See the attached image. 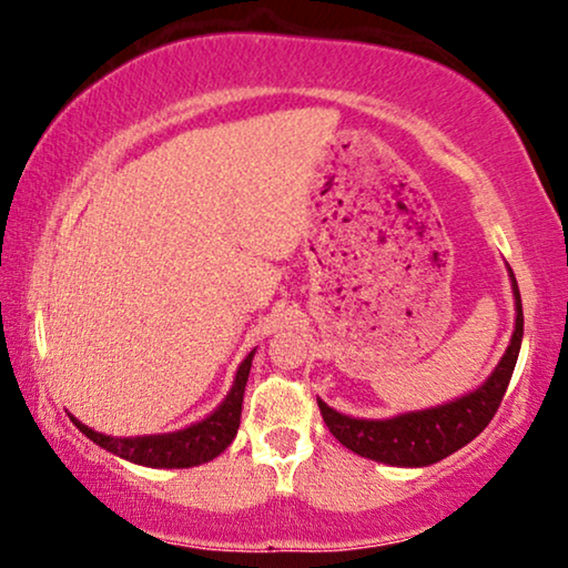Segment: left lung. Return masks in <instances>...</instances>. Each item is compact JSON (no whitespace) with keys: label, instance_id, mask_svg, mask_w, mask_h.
<instances>
[{"label":"left lung","instance_id":"1","mask_svg":"<svg viewBox=\"0 0 568 568\" xmlns=\"http://www.w3.org/2000/svg\"><path fill=\"white\" fill-rule=\"evenodd\" d=\"M509 278L511 294H515V331H511L507 352L484 385L455 400L422 410H406V414L390 418H354L338 414L336 408L317 398L323 422L333 437L352 453L369 457L375 463L395 465V468H424V465L445 460L470 439H476L499 408L511 372H515L519 346H523V300H519L517 278L511 268Z\"/></svg>","mask_w":568,"mask_h":568}]
</instances>
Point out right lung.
I'll use <instances>...</instances> for the list:
<instances>
[{"mask_svg":"<svg viewBox=\"0 0 568 568\" xmlns=\"http://www.w3.org/2000/svg\"><path fill=\"white\" fill-rule=\"evenodd\" d=\"M253 356L255 348L240 362L230 393L224 395L220 406L206 418H201V422L185 426V429L168 434H144V437H111V434H100L84 426L80 418L72 416V422L98 447L108 449V453L121 457V460L144 465V468H193V465L209 463L232 445L240 429L243 395L247 375H251L253 367Z\"/></svg>","mask_w":568,"mask_h":568,"instance_id":"1","label":"right lung"}]
</instances>
